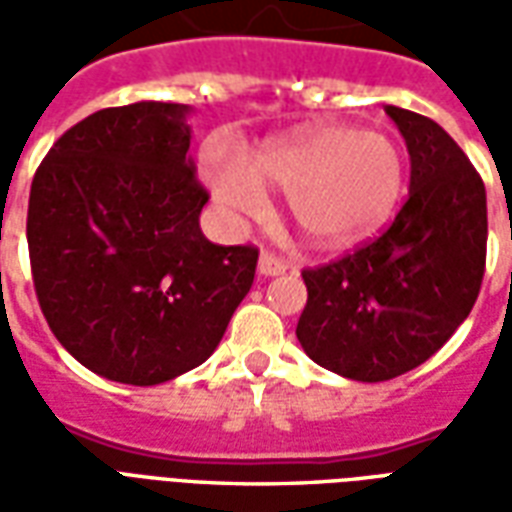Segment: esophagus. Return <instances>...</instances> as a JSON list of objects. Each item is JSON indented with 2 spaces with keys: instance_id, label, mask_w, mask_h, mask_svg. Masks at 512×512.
Returning <instances> with one entry per match:
<instances>
[{
  "instance_id": "esophagus-1",
  "label": "esophagus",
  "mask_w": 512,
  "mask_h": 512,
  "mask_svg": "<svg viewBox=\"0 0 512 512\" xmlns=\"http://www.w3.org/2000/svg\"><path fill=\"white\" fill-rule=\"evenodd\" d=\"M257 268H260V274H266V277H277V274H285L288 263L266 249V252H260V263H257Z\"/></svg>"
}]
</instances>
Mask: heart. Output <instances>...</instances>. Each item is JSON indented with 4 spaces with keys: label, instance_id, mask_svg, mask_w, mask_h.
<instances>
[{
    "label": "heart",
    "instance_id": "b5f03b06",
    "mask_svg": "<svg viewBox=\"0 0 512 512\" xmlns=\"http://www.w3.org/2000/svg\"><path fill=\"white\" fill-rule=\"evenodd\" d=\"M216 200L235 216L266 211L271 183L290 194V213L315 244H354L395 213L406 186V158L395 139L354 126H315L266 142L246 158L208 164Z\"/></svg>",
    "mask_w": 512,
    "mask_h": 512
}]
</instances>
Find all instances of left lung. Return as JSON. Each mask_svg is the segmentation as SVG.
<instances>
[{
	"label": "left lung",
	"instance_id": "obj_1",
	"mask_svg": "<svg viewBox=\"0 0 512 512\" xmlns=\"http://www.w3.org/2000/svg\"><path fill=\"white\" fill-rule=\"evenodd\" d=\"M406 139L411 186L384 233L304 268L296 337L312 362L351 381L414 370L472 312L485 274V186L458 142L430 117L386 106Z\"/></svg>",
	"mask_w": 512,
	"mask_h": 512
}]
</instances>
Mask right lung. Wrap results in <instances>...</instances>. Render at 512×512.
<instances>
[{"instance_id":"1","label":"right lung","mask_w":512,"mask_h":512,"mask_svg":"<svg viewBox=\"0 0 512 512\" xmlns=\"http://www.w3.org/2000/svg\"><path fill=\"white\" fill-rule=\"evenodd\" d=\"M180 104L109 106L68 128L32 178L40 310L87 370L164 384L216 351L255 282L257 246L211 244Z\"/></svg>"}]
</instances>
